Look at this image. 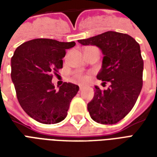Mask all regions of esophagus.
Instances as JSON below:
<instances>
[{
	"label": "esophagus",
	"instance_id": "1",
	"mask_svg": "<svg viewBox=\"0 0 157 157\" xmlns=\"http://www.w3.org/2000/svg\"><path fill=\"white\" fill-rule=\"evenodd\" d=\"M84 88H85V87H84L83 86H79V89H80V91H82V90H83Z\"/></svg>",
	"mask_w": 157,
	"mask_h": 157
}]
</instances>
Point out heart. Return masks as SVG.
Masks as SVG:
<instances>
[{"mask_svg": "<svg viewBox=\"0 0 157 157\" xmlns=\"http://www.w3.org/2000/svg\"><path fill=\"white\" fill-rule=\"evenodd\" d=\"M87 48H89V47H87ZM73 75H74V78L76 82L83 83V82H86L90 79L91 73H83V72L81 71H76L74 73Z\"/></svg>", "mask_w": 157, "mask_h": 157, "instance_id": "1", "label": "heart"}]
</instances>
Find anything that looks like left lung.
Wrapping results in <instances>:
<instances>
[{
    "label": "left lung",
    "instance_id": "obj_1",
    "mask_svg": "<svg viewBox=\"0 0 157 157\" xmlns=\"http://www.w3.org/2000/svg\"><path fill=\"white\" fill-rule=\"evenodd\" d=\"M78 42L102 49L104 57L97 78L111 83L104 91L95 86L94 98L87 104L90 116L98 123L116 124L131 111L142 89L144 61L140 44L131 36L113 31Z\"/></svg>",
    "mask_w": 157,
    "mask_h": 157
}]
</instances>
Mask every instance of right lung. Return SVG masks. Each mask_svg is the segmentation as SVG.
<instances>
[{
  "mask_svg": "<svg viewBox=\"0 0 157 157\" xmlns=\"http://www.w3.org/2000/svg\"><path fill=\"white\" fill-rule=\"evenodd\" d=\"M75 42L36 39L21 44L12 57V82L22 109L36 121L51 124L64 120L79 86L64 82L59 90L52 84L53 73L63 67L66 49Z\"/></svg>",
  "mask_w": 157,
  "mask_h": 157,
  "instance_id": "obj_1",
  "label": "right lung"
}]
</instances>
